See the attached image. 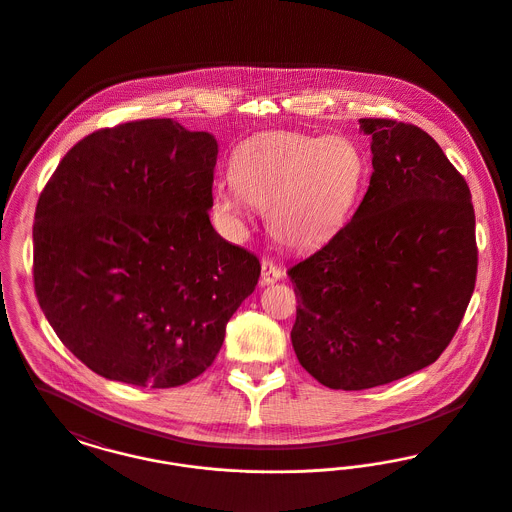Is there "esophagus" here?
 Wrapping results in <instances>:
<instances>
[{"instance_id": "obj_1", "label": "esophagus", "mask_w": 512, "mask_h": 512, "mask_svg": "<svg viewBox=\"0 0 512 512\" xmlns=\"http://www.w3.org/2000/svg\"><path fill=\"white\" fill-rule=\"evenodd\" d=\"M282 274H284L282 267L276 265L274 261H270V259H263L261 261V280H263V284L278 282L282 278Z\"/></svg>"}]
</instances>
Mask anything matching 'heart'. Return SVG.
Segmentation results:
<instances>
[{
    "instance_id": "heart-1",
    "label": "heart",
    "mask_w": 512,
    "mask_h": 512,
    "mask_svg": "<svg viewBox=\"0 0 512 512\" xmlns=\"http://www.w3.org/2000/svg\"><path fill=\"white\" fill-rule=\"evenodd\" d=\"M365 180V157L345 136L261 132L230 157L234 190L219 188L213 213L240 226L245 203L267 211L272 236L292 247L328 240L351 215Z\"/></svg>"
}]
</instances>
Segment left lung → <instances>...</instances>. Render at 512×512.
Segmentation results:
<instances>
[{
  "instance_id": "left-lung-1",
  "label": "left lung",
  "mask_w": 512,
  "mask_h": 512,
  "mask_svg": "<svg viewBox=\"0 0 512 512\" xmlns=\"http://www.w3.org/2000/svg\"><path fill=\"white\" fill-rule=\"evenodd\" d=\"M372 176L353 219L295 263L293 351L326 388L357 391L438 361L476 284L472 195L422 128L361 119Z\"/></svg>"
}]
</instances>
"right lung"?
I'll return each instance as SVG.
<instances>
[{
	"label": "right lung",
	"instance_id": "obj_1",
	"mask_svg": "<svg viewBox=\"0 0 512 512\" xmlns=\"http://www.w3.org/2000/svg\"><path fill=\"white\" fill-rule=\"evenodd\" d=\"M219 146L172 119L101 128L38 199L34 290L65 347L99 376L176 388L219 355L261 265L209 220Z\"/></svg>",
	"mask_w": 512,
	"mask_h": 512
}]
</instances>
